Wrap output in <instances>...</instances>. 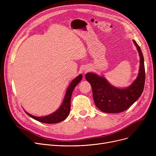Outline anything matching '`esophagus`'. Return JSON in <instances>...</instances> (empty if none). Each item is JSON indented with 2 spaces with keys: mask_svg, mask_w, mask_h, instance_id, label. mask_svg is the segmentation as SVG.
<instances>
[{
  "mask_svg": "<svg viewBox=\"0 0 156 156\" xmlns=\"http://www.w3.org/2000/svg\"><path fill=\"white\" fill-rule=\"evenodd\" d=\"M90 70V67H88V66L85 67V68H84V69H83V73L85 74V73H86L87 72L89 71Z\"/></svg>",
  "mask_w": 156,
  "mask_h": 156,
  "instance_id": "1",
  "label": "esophagus"
}]
</instances>
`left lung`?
<instances>
[{"instance_id": "obj_1", "label": "left lung", "mask_w": 156, "mask_h": 156, "mask_svg": "<svg viewBox=\"0 0 156 156\" xmlns=\"http://www.w3.org/2000/svg\"><path fill=\"white\" fill-rule=\"evenodd\" d=\"M140 57V66L136 78L129 86L118 88L111 85L105 77L94 73H87L86 80L92 88L95 105L101 111L118 113L128 109L142 95L145 84V67L141 48L133 40Z\"/></svg>"}]
</instances>
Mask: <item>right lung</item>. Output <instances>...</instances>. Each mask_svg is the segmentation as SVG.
Returning a JSON list of instances; mask_svg holds the SVG:
<instances>
[{"instance_id": "add662e5", "label": "right lung", "mask_w": 156, "mask_h": 156, "mask_svg": "<svg viewBox=\"0 0 156 156\" xmlns=\"http://www.w3.org/2000/svg\"><path fill=\"white\" fill-rule=\"evenodd\" d=\"M81 79H82V75L80 74V75H79L71 81L66 90V92L62 104L61 105L59 109H57L55 112L48 114L47 116L42 117L33 116L27 111H25V112L33 119L41 122H44V123L52 124L57 123V122L62 121L69 115L71 109V98L73 91L76 87V86L80 82Z\"/></svg>"}]
</instances>
